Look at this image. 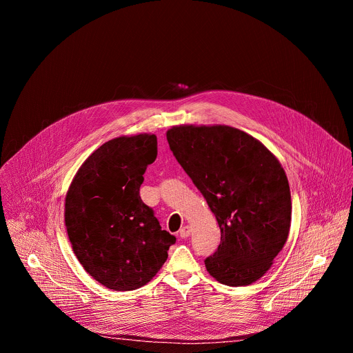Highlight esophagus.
Listing matches in <instances>:
<instances>
[{"mask_svg":"<svg viewBox=\"0 0 353 353\" xmlns=\"http://www.w3.org/2000/svg\"><path fill=\"white\" fill-rule=\"evenodd\" d=\"M179 236H180L181 239L188 237V236H190V226H184V228H181V229H180V232H179Z\"/></svg>","mask_w":353,"mask_h":353,"instance_id":"esophagus-1","label":"esophagus"}]
</instances>
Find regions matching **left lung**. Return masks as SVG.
I'll return each mask as SVG.
<instances>
[{
  "mask_svg": "<svg viewBox=\"0 0 353 353\" xmlns=\"http://www.w3.org/2000/svg\"><path fill=\"white\" fill-rule=\"evenodd\" d=\"M166 137L221 229L207 271L228 286L259 281L290 229V190L279 161L259 139L229 125H174Z\"/></svg>",
  "mask_w": 353,
  "mask_h": 353,
  "instance_id": "1",
  "label": "left lung"
}]
</instances>
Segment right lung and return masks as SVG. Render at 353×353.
Segmentation results:
<instances>
[{
  "label": "right lung",
  "instance_id": "right-lung-1",
  "mask_svg": "<svg viewBox=\"0 0 353 353\" xmlns=\"http://www.w3.org/2000/svg\"><path fill=\"white\" fill-rule=\"evenodd\" d=\"M157 155L155 134L110 139L82 163L67 191L64 219L74 253L109 289L146 285L176 243L139 196L143 173Z\"/></svg>",
  "mask_w": 353,
  "mask_h": 353
}]
</instances>
